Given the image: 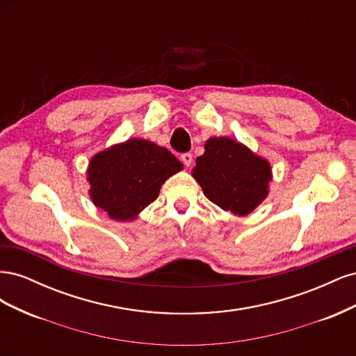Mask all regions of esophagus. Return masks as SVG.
Here are the masks:
<instances>
[{
  "instance_id": "34e87169",
  "label": "esophagus",
  "mask_w": 356,
  "mask_h": 356,
  "mask_svg": "<svg viewBox=\"0 0 356 356\" xmlns=\"http://www.w3.org/2000/svg\"><path fill=\"white\" fill-rule=\"evenodd\" d=\"M181 159H182V161H184V165H186L187 168H190V166H191V163H193V154L186 153V154H182V156H181Z\"/></svg>"
}]
</instances>
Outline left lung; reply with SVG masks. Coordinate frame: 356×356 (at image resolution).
<instances>
[{"label":"left lung","mask_w":356,"mask_h":356,"mask_svg":"<svg viewBox=\"0 0 356 356\" xmlns=\"http://www.w3.org/2000/svg\"><path fill=\"white\" fill-rule=\"evenodd\" d=\"M191 175L212 203L239 217L251 213L268 196L273 178L267 159L229 136H212L204 143Z\"/></svg>","instance_id":"obj_1"}]
</instances>
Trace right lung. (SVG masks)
I'll return each mask as SVG.
<instances>
[{
    "label": "right lung",
    "mask_w": 356,
    "mask_h": 356,
    "mask_svg": "<svg viewBox=\"0 0 356 356\" xmlns=\"http://www.w3.org/2000/svg\"><path fill=\"white\" fill-rule=\"evenodd\" d=\"M184 165L165 147L131 138L96 153L88 166L89 196L115 221H134L153 203L163 182Z\"/></svg>",
    "instance_id": "add662e5"
}]
</instances>
